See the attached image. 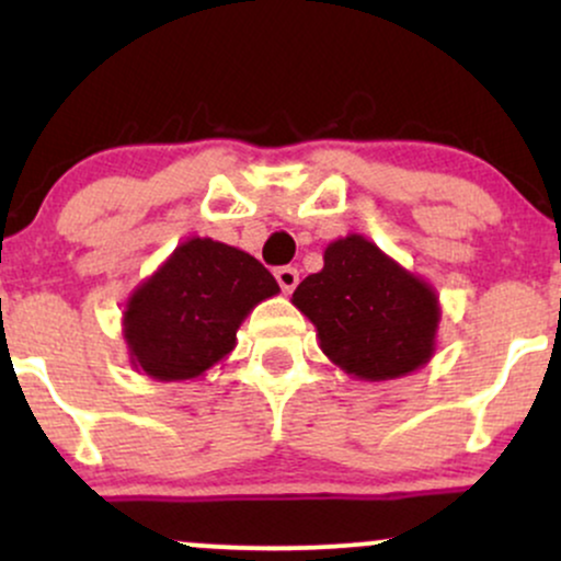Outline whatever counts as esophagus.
Returning a JSON list of instances; mask_svg holds the SVG:
<instances>
[{"instance_id": "obj_1", "label": "esophagus", "mask_w": 561, "mask_h": 561, "mask_svg": "<svg viewBox=\"0 0 561 561\" xmlns=\"http://www.w3.org/2000/svg\"><path fill=\"white\" fill-rule=\"evenodd\" d=\"M274 276H276V282H279V287L285 289V293H293V289L298 287V268L282 266V268H276Z\"/></svg>"}]
</instances>
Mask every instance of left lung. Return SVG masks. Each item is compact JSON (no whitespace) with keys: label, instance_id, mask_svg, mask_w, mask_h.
<instances>
[{"label":"left lung","instance_id":"1","mask_svg":"<svg viewBox=\"0 0 561 561\" xmlns=\"http://www.w3.org/2000/svg\"><path fill=\"white\" fill-rule=\"evenodd\" d=\"M293 302L313 321L330 362L356 379L403 377L435 353V289L362 234L334 240L324 268L300 282Z\"/></svg>","mask_w":561,"mask_h":561}]
</instances>
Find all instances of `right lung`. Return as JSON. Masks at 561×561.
Listing matches in <instances>:
<instances>
[{
	"label": "right lung",
	"mask_w": 561,
	"mask_h": 561,
	"mask_svg": "<svg viewBox=\"0 0 561 561\" xmlns=\"http://www.w3.org/2000/svg\"><path fill=\"white\" fill-rule=\"evenodd\" d=\"M276 293L272 272L250 253L192 237L126 302L131 366L160 382L199 377L234 351L244 317Z\"/></svg>",
	"instance_id": "obj_1"
}]
</instances>
